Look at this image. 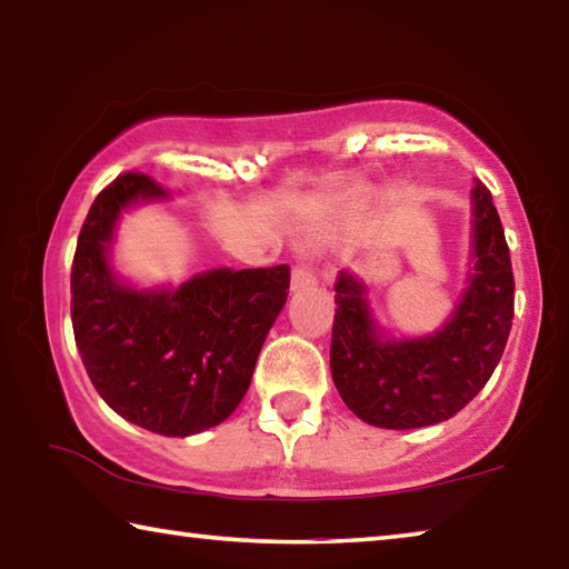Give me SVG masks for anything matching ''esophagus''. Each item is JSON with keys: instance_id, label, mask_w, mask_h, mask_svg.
<instances>
[{"instance_id": "obj_1", "label": "esophagus", "mask_w": 569, "mask_h": 569, "mask_svg": "<svg viewBox=\"0 0 569 569\" xmlns=\"http://www.w3.org/2000/svg\"><path fill=\"white\" fill-rule=\"evenodd\" d=\"M316 283H319V278H316L313 268L308 266L306 261H298L293 266V271H291V288H293V291H308V288H313Z\"/></svg>"}]
</instances>
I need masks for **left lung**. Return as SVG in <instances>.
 Returning <instances> with one entry per match:
<instances>
[{
    "mask_svg": "<svg viewBox=\"0 0 569 569\" xmlns=\"http://www.w3.org/2000/svg\"><path fill=\"white\" fill-rule=\"evenodd\" d=\"M475 273L451 321L435 336L381 341L366 288L336 281L331 377L356 417L383 429H419L455 417L485 389L512 329L515 276L492 192H475Z\"/></svg>",
    "mask_w": 569,
    "mask_h": 569,
    "instance_id": "obj_1",
    "label": "left lung"
}]
</instances>
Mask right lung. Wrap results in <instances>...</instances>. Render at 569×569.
Returning a JSON list of instances; mask_svg holds the SVG:
<instances>
[{
  "label": "right lung",
  "mask_w": 569,
  "mask_h": 569,
  "mask_svg": "<svg viewBox=\"0 0 569 569\" xmlns=\"http://www.w3.org/2000/svg\"><path fill=\"white\" fill-rule=\"evenodd\" d=\"M162 196L146 172H122L94 198L72 258V331L110 409L156 435L190 437L246 397L291 268H218L172 293L118 283L108 266L114 220L134 200Z\"/></svg>",
  "instance_id": "add662e5"
}]
</instances>
